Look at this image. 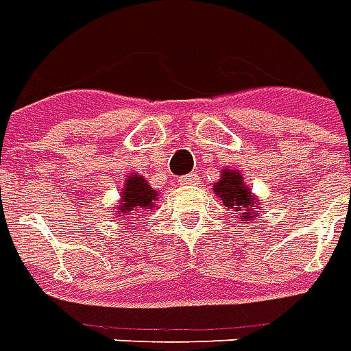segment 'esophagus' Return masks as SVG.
<instances>
[{"mask_svg": "<svg viewBox=\"0 0 351 351\" xmlns=\"http://www.w3.org/2000/svg\"><path fill=\"white\" fill-rule=\"evenodd\" d=\"M179 181H181V185H196L200 181V178L196 173H189V176H183Z\"/></svg>", "mask_w": 351, "mask_h": 351, "instance_id": "esophagus-1", "label": "esophagus"}]
</instances>
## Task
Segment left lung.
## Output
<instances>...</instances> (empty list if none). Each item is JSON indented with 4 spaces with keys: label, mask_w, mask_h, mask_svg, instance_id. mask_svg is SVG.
<instances>
[{
    "label": "left lung",
    "mask_w": 351,
    "mask_h": 351,
    "mask_svg": "<svg viewBox=\"0 0 351 351\" xmlns=\"http://www.w3.org/2000/svg\"><path fill=\"white\" fill-rule=\"evenodd\" d=\"M213 191L224 206L235 209V211H241L247 221L256 219L260 213V204L254 202V196L250 194L249 186L243 185V176L239 172L224 170L221 181L213 186Z\"/></svg>",
    "instance_id": "8db88e82"
}]
</instances>
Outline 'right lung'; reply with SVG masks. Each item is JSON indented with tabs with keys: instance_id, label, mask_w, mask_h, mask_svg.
Instances as JSON below:
<instances>
[{
	"instance_id": "right-lung-1",
	"label": "right lung",
	"mask_w": 351,
	"mask_h": 351,
	"mask_svg": "<svg viewBox=\"0 0 351 351\" xmlns=\"http://www.w3.org/2000/svg\"><path fill=\"white\" fill-rule=\"evenodd\" d=\"M155 200H157V193L151 189L149 183L142 176H132V178L129 176L127 186L121 193V206L117 215L125 217L132 213H147L155 207ZM125 219H130V217H125Z\"/></svg>"
}]
</instances>
